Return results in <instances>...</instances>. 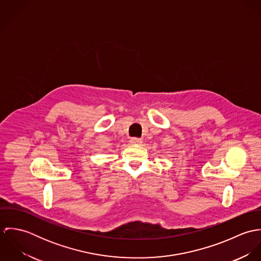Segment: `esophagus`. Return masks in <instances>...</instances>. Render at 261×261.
<instances>
[{
    "label": "esophagus",
    "mask_w": 261,
    "mask_h": 261,
    "mask_svg": "<svg viewBox=\"0 0 261 261\" xmlns=\"http://www.w3.org/2000/svg\"><path fill=\"white\" fill-rule=\"evenodd\" d=\"M130 143L133 145H140V144L143 143V141H142V139H139V138H132Z\"/></svg>",
    "instance_id": "esophagus-1"
}]
</instances>
